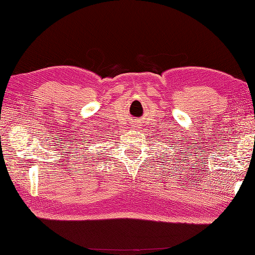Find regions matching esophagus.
<instances>
[{"label":"esophagus","instance_id":"esophagus-1","mask_svg":"<svg viewBox=\"0 0 255 255\" xmlns=\"http://www.w3.org/2000/svg\"><path fill=\"white\" fill-rule=\"evenodd\" d=\"M132 127L137 128V127H138V124H137V123H133V124H132Z\"/></svg>","mask_w":255,"mask_h":255}]
</instances>
